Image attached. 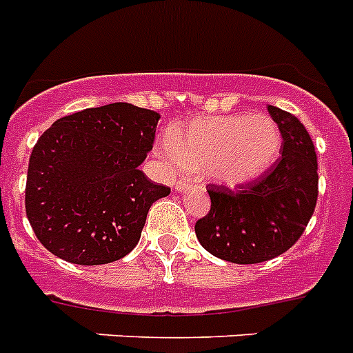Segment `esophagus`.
I'll return each instance as SVG.
<instances>
[{"instance_id": "esophagus-1", "label": "esophagus", "mask_w": 353, "mask_h": 353, "mask_svg": "<svg viewBox=\"0 0 353 353\" xmlns=\"http://www.w3.org/2000/svg\"><path fill=\"white\" fill-rule=\"evenodd\" d=\"M188 186H190V179H188V177H179L176 183V190L183 192L185 188H188Z\"/></svg>"}]
</instances>
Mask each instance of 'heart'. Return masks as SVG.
<instances>
[{"label":"heart","mask_w":353,"mask_h":353,"mask_svg":"<svg viewBox=\"0 0 353 353\" xmlns=\"http://www.w3.org/2000/svg\"><path fill=\"white\" fill-rule=\"evenodd\" d=\"M168 157L183 170H208L230 188L250 185L277 161L283 136L268 116L230 114L194 117L172 127Z\"/></svg>","instance_id":"heart-1"}]
</instances>
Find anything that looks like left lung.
<instances>
[{"mask_svg":"<svg viewBox=\"0 0 353 353\" xmlns=\"http://www.w3.org/2000/svg\"><path fill=\"white\" fill-rule=\"evenodd\" d=\"M283 136L279 161L241 190L208 185L210 212L196 236L219 259L254 265L274 259L303 236L317 203V156L305 125L290 112L268 107Z\"/></svg>","mask_w":353,"mask_h":353,"instance_id":"obj_1","label":"left lung"}]
</instances>
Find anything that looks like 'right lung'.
Segmentation results:
<instances>
[{
  "instance_id": "obj_1",
  "label": "right lung",
  "mask_w": 353,
  "mask_h": 353,
  "mask_svg": "<svg viewBox=\"0 0 353 353\" xmlns=\"http://www.w3.org/2000/svg\"><path fill=\"white\" fill-rule=\"evenodd\" d=\"M159 117L112 103L61 117L43 132L28 161L25 208L48 252L90 266L134 250L152 203L170 194L139 170Z\"/></svg>"
}]
</instances>
